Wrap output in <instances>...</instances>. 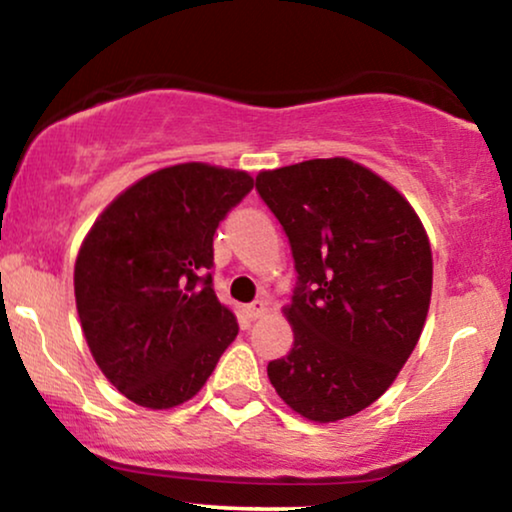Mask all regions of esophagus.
Listing matches in <instances>:
<instances>
[{"instance_id": "esophagus-1", "label": "esophagus", "mask_w": 512, "mask_h": 512, "mask_svg": "<svg viewBox=\"0 0 512 512\" xmlns=\"http://www.w3.org/2000/svg\"><path fill=\"white\" fill-rule=\"evenodd\" d=\"M264 313H267V302H264V299H255V302L245 306V316H248L250 320L260 318V316H264Z\"/></svg>"}]
</instances>
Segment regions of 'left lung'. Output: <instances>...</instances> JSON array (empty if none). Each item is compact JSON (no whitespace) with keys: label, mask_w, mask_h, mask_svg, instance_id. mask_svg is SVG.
I'll list each match as a JSON object with an SVG mask.
<instances>
[{"label":"left lung","mask_w":512,"mask_h":512,"mask_svg":"<svg viewBox=\"0 0 512 512\" xmlns=\"http://www.w3.org/2000/svg\"><path fill=\"white\" fill-rule=\"evenodd\" d=\"M262 201L288 234L297 288L283 313L295 344L269 381L304 419L330 424L370 407L424 330L433 257L398 189L351 159L262 170Z\"/></svg>","instance_id":"obj_1"}]
</instances>
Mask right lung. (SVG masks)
<instances>
[{
  "instance_id": "obj_1",
  "label": "right lung",
  "mask_w": 512,
  "mask_h": 512,
  "mask_svg": "<svg viewBox=\"0 0 512 512\" xmlns=\"http://www.w3.org/2000/svg\"><path fill=\"white\" fill-rule=\"evenodd\" d=\"M252 177L177 163L121 192L74 264L86 344L109 384L147 410L194 398L238 323L213 290V236Z\"/></svg>"
}]
</instances>
